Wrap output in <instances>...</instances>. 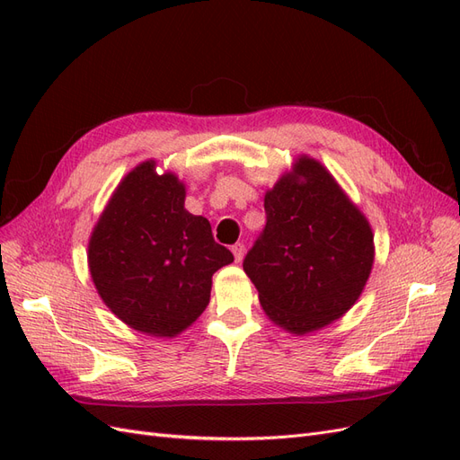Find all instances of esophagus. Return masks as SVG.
<instances>
[{"mask_svg": "<svg viewBox=\"0 0 460 460\" xmlns=\"http://www.w3.org/2000/svg\"><path fill=\"white\" fill-rule=\"evenodd\" d=\"M232 253H234L235 262H240V261L243 259V255H245V245H243V243H235V245H232Z\"/></svg>", "mask_w": 460, "mask_h": 460, "instance_id": "1", "label": "esophagus"}]
</instances>
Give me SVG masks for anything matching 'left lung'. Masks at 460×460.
Wrapping results in <instances>:
<instances>
[{
  "label": "left lung",
  "mask_w": 460,
  "mask_h": 460,
  "mask_svg": "<svg viewBox=\"0 0 460 460\" xmlns=\"http://www.w3.org/2000/svg\"><path fill=\"white\" fill-rule=\"evenodd\" d=\"M264 213L267 225L243 259L264 313L297 336L343 316L374 262L365 215L307 155L267 191Z\"/></svg>",
  "instance_id": "1"
}]
</instances>
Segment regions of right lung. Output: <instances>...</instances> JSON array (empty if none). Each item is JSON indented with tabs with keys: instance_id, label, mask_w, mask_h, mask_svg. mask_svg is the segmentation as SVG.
Wrapping results in <instances>:
<instances>
[{
	"instance_id": "right-lung-1",
	"label": "right lung",
	"mask_w": 460,
	"mask_h": 460,
	"mask_svg": "<svg viewBox=\"0 0 460 460\" xmlns=\"http://www.w3.org/2000/svg\"><path fill=\"white\" fill-rule=\"evenodd\" d=\"M186 188L155 161L122 178L92 232L88 264L97 294L124 324L174 338L205 311L213 274L234 261L211 225L184 208Z\"/></svg>"
}]
</instances>
